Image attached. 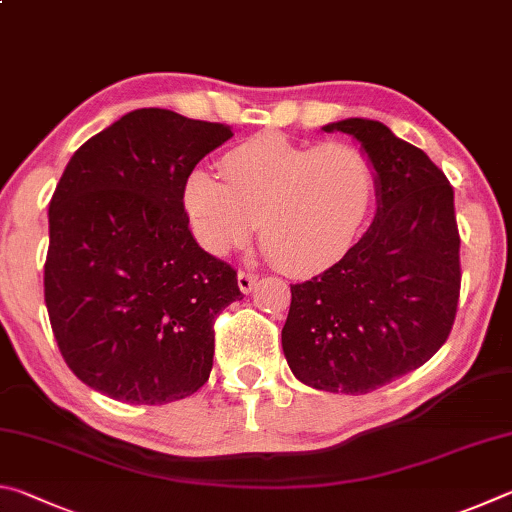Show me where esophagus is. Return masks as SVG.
Returning <instances> with one entry per match:
<instances>
[{
    "instance_id": "obj_1",
    "label": "esophagus",
    "mask_w": 512,
    "mask_h": 512,
    "mask_svg": "<svg viewBox=\"0 0 512 512\" xmlns=\"http://www.w3.org/2000/svg\"><path fill=\"white\" fill-rule=\"evenodd\" d=\"M256 281H258V274H254V272H238V288L245 292V294H249L251 290L256 288Z\"/></svg>"
}]
</instances>
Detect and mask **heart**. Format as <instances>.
<instances>
[{
  "instance_id": "1",
  "label": "heart",
  "mask_w": 512,
  "mask_h": 512,
  "mask_svg": "<svg viewBox=\"0 0 512 512\" xmlns=\"http://www.w3.org/2000/svg\"><path fill=\"white\" fill-rule=\"evenodd\" d=\"M222 179L195 170L184 206L195 238L215 256L256 231L276 267L315 274L335 265L360 238L375 200V168L348 141L297 143L263 132L233 146Z\"/></svg>"
}]
</instances>
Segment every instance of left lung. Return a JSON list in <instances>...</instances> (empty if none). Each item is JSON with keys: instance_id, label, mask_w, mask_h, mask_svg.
<instances>
[{"instance_id": "1", "label": "left lung", "mask_w": 512, "mask_h": 512, "mask_svg": "<svg viewBox=\"0 0 512 512\" xmlns=\"http://www.w3.org/2000/svg\"><path fill=\"white\" fill-rule=\"evenodd\" d=\"M362 143L375 168L378 213L342 261L294 283L283 353L319 391L369 393L441 348L461 294L454 188L423 150L369 119L330 123Z\"/></svg>"}]
</instances>
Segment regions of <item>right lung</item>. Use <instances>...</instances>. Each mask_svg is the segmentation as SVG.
Instances as JSON below:
<instances>
[{
	"mask_svg": "<svg viewBox=\"0 0 512 512\" xmlns=\"http://www.w3.org/2000/svg\"><path fill=\"white\" fill-rule=\"evenodd\" d=\"M231 134L143 107L69 159L49 202L44 301L60 353L87 387L164 405L209 380L215 317L242 294L236 270L188 229L184 186Z\"/></svg>",
	"mask_w": 512,
	"mask_h": 512,
	"instance_id": "obj_1",
	"label": "right lung"
}]
</instances>
